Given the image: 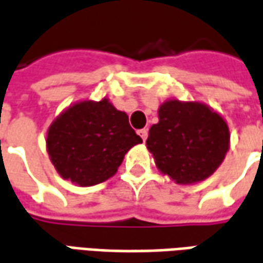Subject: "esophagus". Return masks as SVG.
Wrapping results in <instances>:
<instances>
[{"instance_id": "obj_1", "label": "esophagus", "mask_w": 263, "mask_h": 263, "mask_svg": "<svg viewBox=\"0 0 263 263\" xmlns=\"http://www.w3.org/2000/svg\"><path fill=\"white\" fill-rule=\"evenodd\" d=\"M138 134H139V137L142 138L143 141H146V138H148V129H146V128L139 129V131H138Z\"/></svg>"}]
</instances>
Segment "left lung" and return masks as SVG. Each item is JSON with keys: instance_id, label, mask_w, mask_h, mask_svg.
Instances as JSON below:
<instances>
[{"instance_id": "1", "label": "left lung", "mask_w": 263, "mask_h": 263, "mask_svg": "<svg viewBox=\"0 0 263 263\" xmlns=\"http://www.w3.org/2000/svg\"><path fill=\"white\" fill-rule=\"evenodd\" d=\"M230 131L220 115L200 103L166 101L146 145L160 172L180 184L201 182L226 158Z\"/></svg>"}]
</instances>
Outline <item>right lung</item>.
<instances>
[{
  "label": "right lung",
  "mask_w": 263,
  "mask_h": 263,
  "mask_svg": "<svg viewBox=\"0 0 263 263\" xmlns=\"http://www.w3.org/2000/svg\"><path fill=\"white\" fill-rule=\"evenodd\" d=\"M141 142L128 115L107 98L66 109L50 125L46 138L56 171L79 186L98 184L114 176L124 155Z\"/></svg>",
  "instance_id": "add662e5"
}]
</instances>
